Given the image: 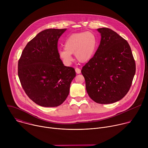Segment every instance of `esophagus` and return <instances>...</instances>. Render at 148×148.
<instances>
[{
	"label": "esophagus",
	"mask_w": 148,
	"mask_h": 148,
	"mask_svg": "<svg viewBox=\"0 0 148 148\" xmlns=\"http://www.w3.org/2000/svg\"><path fill=\"white\" fill-rule=\"evenodd\" d=\"M75 72L77 74H80L81 73V70L79 68H75Z\"/></svg>",
	"instance_id": "obj_1"
}]
</instances>
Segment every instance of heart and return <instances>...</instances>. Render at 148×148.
Wrapping results in <instances>:
<instances>
[{"label":"heart","instance_id":"heart-1","mask_svg":"<svg viewBox=\"0 0 148 148\" xmlns=\"http://www.w3.org/2000/svg\"><path fill=\"white\" fill-rule=\"evenodd\" d=\"M97 45V39L94 34L87 32L74 33L66 40L64 50H60L58 54L64 64L70 66L75 54L76 59L80 62H86L93 57Z\"/></svg>","mask_w":148,"mask_h":148}]
</instances>
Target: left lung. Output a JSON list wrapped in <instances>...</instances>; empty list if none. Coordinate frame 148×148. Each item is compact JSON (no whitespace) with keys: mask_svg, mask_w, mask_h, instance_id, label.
<instances>
[{"mask_svg":"<svg viewBox=\"0 0 148 148\" xmlns=\"http://www.w3.org/2000/svg\"><path fill=\"white\" fill-rule=\"evenodd\" d=\"M101 38L94 57L83 66L87 92L95 102L112 103L129 91L136 64L127 41L108 28L97 29Z\"/></svg>","mask_w":148,"mask_h":148,"instance_id":"1","label":"left lung"}]
</instances>
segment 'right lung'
<instances>
[{"label":"right lung","mask_w":148,"mask_h":148,"mask_svg":"<svg viewBox=\"0 0 148 148\" xmlns=\"http://www.w3.org/2000/svg\"><path fill=\"white\" fill-rule=\"evenodd\" d=\"M67 29H49L38 33L23 49L18 62V76L27 95L37 105L55 107L69 94L75 77L74 68L64 66L57 48Z\"/></svg>","instance_id":"1"}]
</instances>
